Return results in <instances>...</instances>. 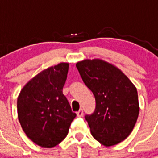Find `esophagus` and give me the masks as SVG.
Segmentation results:
<instances>
[{"instance_id":"esophagus-1","label":"esophagus","mask_w":158,"mask_h":158,"mask_svg":"<svg viewBox=\"0 0 158 158\" xmlns=\"http://www.w3.org/2000/svg\"><path fill=\"white\" fill-rule=\"evenodd\" d=\"M77 115L79 116V117H81L82 115H83V114H84V111H83V109H79V111H77L76 112Z\"/></svg>"}]
</instances>
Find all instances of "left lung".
Wrapping results in <instances>:
<instances>
[{
	"instance_id": "obj_1",
	"label": "left lung",
	"mask_w": 158,
	"mask_h": 158,
	"mask_svg": "<svg viewBox=\"0 0 158 158\" xmlns=\"http://www.w3.org/2000/svg\"><path fill=\"white\" fill-rule=\"evenodd\" d=\"M76 67L96 100L94 112L85 115L93 137L106 147L125 140L139 113L135 86L120 69L102 60H84Z\"/></svg>"
}]
</instances>
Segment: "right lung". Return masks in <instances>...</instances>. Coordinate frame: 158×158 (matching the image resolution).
I'll return each instance as SVG.
<instances>
[{
	"instance_id": "1",
	"label": "right lung",
	"mask_w": 158,
	"mask_h": 158,
	"mask_svg": "<svg viewBox=\"0 0 158 158\" xmlns=\"http://www.w3.org/2000/svg\"><path fill=\"white\" fill-rule=\"evenodd\" d=\"M68 69L69 64L63 62L44 69L25 84L18 97L21 127L41 147L59 144L76 116L62 92Z\"/></svg>"
}]
</instances>
